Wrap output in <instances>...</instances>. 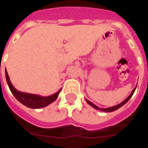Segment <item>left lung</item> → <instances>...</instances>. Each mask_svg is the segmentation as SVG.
<instances>
[{"label": "left lung", "instance_id": "8db88e82", "mask_svg": "<svg viewBox=\"0 0 148 148\" xmlns=\"http://www.w3.org/2000/svg\"><path fill=\"white\" fill-rule=\"evenodd\" d=\"M136 88H137V85H136V87L134 88V90L131 91V95H129L128 97H127L124 101H123L121 102V103H120L119 104H117V105H115V106H113V107H110V108H99V107H97V105H95V104H94V103H92V102H90V101H88V100H87V99H85L86 101L88 102V104H90L91 107H93L94 108H95V109H97V110H101V111H103V112H112V111H114V110H117V109H119L120 108H121L122 106L124 105L125 103L127 102V101L131 99V97L133 96L134 95V91H135V89Z\"/></svg>", "mask_w": 148, "mask_h": 148}]
</instances>
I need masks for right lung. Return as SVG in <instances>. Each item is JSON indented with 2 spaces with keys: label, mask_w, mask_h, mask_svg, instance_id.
<instances>
[{
  "label": "right lung",
  "mask_w": 148,
  "mask_h": 148,
  "mask_svg": "<svg viewBox=\"0 0 148 148\" xmlns=\"http://www.w3.org/2000/svg\"><path fill=\"white\" fill-rule=\"evenodd\" d=\"M5 76L8 87L10 88V91L13 94V95L16 97L17 101L21 102L22 104L27 107V108H33V109H39V108H45L46 106L49 105L50 103H53V101H56V99L58 98V95L61 90V89H60L57 93L51 95V96H47V97H42V96H40V95H38L21 92L13 86V84L10 81V78H9L7 71H5Z\"/></svg>",
  "instance_id": "add662e5"
}]
</instances>
